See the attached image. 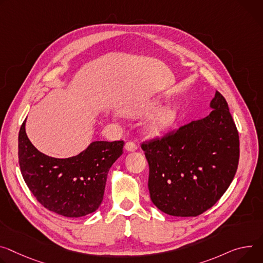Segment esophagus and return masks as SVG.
<instances>
[{
    "instance_id": "34e87169",
    "label": "esophagus",
    "mask_w": 263,
    "mask_h": 263,
    "mask_svg": "<svg viewBox=\"0 0 263 263\" xmlns=\"http://www.w3.org/2000/svg\"><path fill=\"white\" fill-rule=\"evenodd\" d=\"M125 149H126L127 151H129V152H134V151L137 150V146L135 145V142H133V141L130 140V141H127V142H126Z\"/></svg>"
}]
</instances>
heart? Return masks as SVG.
<instances>
[{
	"mask_svg": "<svg viewBox=\"0 0 263 263\" xmlns=\"http://www.w3.org/2000/svg\"><path fill=\"white\" fill-rule=\"evenodd\" d=\"M157 104H152L150 106V109L156 108ZM129 114H136L138 112L136 111H127ZM178 119V111L175 108L166 107L161 109L159 112H157L148 124L146 125V130L150 135L153 136H159L163 134L164 132L168 131L173 127V125L176 123Z\"/></svg>",
	"mask_w": 263,
	"mask_h": 263,
	"instance_id": "1",
	"label": "heart"
}]
</instances>
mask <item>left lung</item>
<instances>
[{"label": "left lung", "instance_id": "obj_1", "mask_svg": "<svg viewBox=\"0 0 263 263\" xmlns=\"http://www.w3.org/2000/svg\"><path fill=\"white\" fill-rule=\"evenodd\" d=\"M204 118L141 144L149 163V192L163 213L198 216L230 186L239 161V135L228 103L216 91Z\"/></svg>", "mask_w": 263, "mask_h": 263}]
</instances>
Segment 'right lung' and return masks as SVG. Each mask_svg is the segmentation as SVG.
<instances>
[{
  "mask_svg": "<svg viewBox=\"0 0 263 263\" xmlns=\"http://www.w3.org/2000/svg\"><path fill=\"white\" fill-rule=\"evenodd\" d=\"M18 132L21 173L36 200L47 210L78 218L101 205L107 175L123 154L124 140L93 141L77 156L54 158L40 152L25 131Z\"/></svg>",
  "mask_w": 263,
  "mask_h": 263,
  "instance_id": "1",
  "label": "right lung"
}]
</instances>
